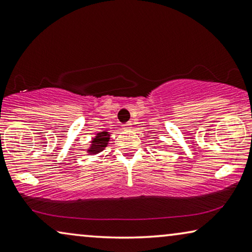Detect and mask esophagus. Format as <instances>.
Returning a JSON list of instances; mask_svg holds the SVG:
<instances>
[{"label":"esophagus","mask_w":252,"mask_h":252,"mask_svg":"<svg viewBox=\"0 0 252 252\" xmlns=\"http://www.w3.org/2000/svg\"><path fill=\"white\" fill-rule=\"evenodd\" d=\"M123 127H124V129H130L132 128V123H127V124H125V125H123Z\"/></svg>","instance_id":"esophagus-1"}]
</instances>
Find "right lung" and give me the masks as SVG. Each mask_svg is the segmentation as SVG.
Returning a JSON list of instances; mask_svg holds the SVG:
<instances>
[{
  "label": "right lung",
  "mask_w": 252,
  "mask_h": 252,
  "mask_svg": "<svg viewBox=\"0 0 252 252\" xmlns=\"http://www.w3.org/2000/svg\"><path fill=\"white\" fill-rule=\"evenodd\" d=\"M110 141V134L109 132H99L96 134V136L92 138L91 141L90 148L87 149V152L90 155H96L101 151L104 150V148L108 145V142Z\"/></svg>",
  "instance_id": "right-lung-1"
}]
</instances>
